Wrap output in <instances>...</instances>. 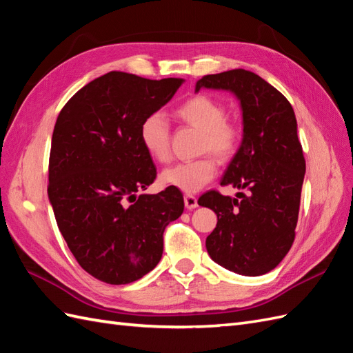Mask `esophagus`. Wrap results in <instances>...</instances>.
<instances>
[{
    "instance_id": "1",
    "label": "esophagus",
    "mask_w": 353,
    "mask_h": 353,
    "mask_svg": "<svg viewBox=\"0 0 353 353\" xmlns=\"http://www.w3.org/2000/svg\"><path fill=\"white\" fill-rule=\"evenodd\" d=\"M185 205H186L188 210L195 209V207L198 205L196 198H195L192 194H186V195H185Z\"/></svg>"
}]
</instances>
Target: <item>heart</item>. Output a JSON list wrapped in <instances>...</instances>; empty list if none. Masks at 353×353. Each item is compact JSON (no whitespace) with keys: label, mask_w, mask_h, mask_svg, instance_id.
<instances>
[{"label":"heart","mask_w":353,"mask_h":353,"mask_svg":"<svg viewBox=\"0 0 353 353\" xmlns=\"http://www.w3.org/2000/svg\"><path fill=\"white\" fill-rule=\"evenodd\" d=\"M174 114L180 122L200 131L198 153H207L201 158L179 162L162 171L159 180L164 186L176 188L183 192H196L213 180L218 171V162H230L240 149L243 131L239 122L227 117V107L210 95H194L180 103ZM139 139L148 155L161 164L171 158L170 123L162 113H150L140 123ZM209 152L214 157L208 155Z\"/></svg>","instance_id":"obj_1"}]
</instances>
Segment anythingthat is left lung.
Returning <instances> with one entry per match:
<instances>
[{
	"label": "left lung",
	"instance_id": "left-lung-1",
	"mask_svg": "<svg viewBox=\"0 0 353 353\" xmlns=\"http://www.w3.org/2000/svg\"><path fill=\"white\" fill-rule=\"evenodd\" d=\"M201 88L227 89L240 99L243 143L221 185L248 191L237 198L218 191L200 196L198 204L218 214L207 252L237 274H265L291 249L300 212L305 161L294 108L274 86L243 68L207 74L196 92Z\"/></svg>",
	"mask_w": 353,
	"mask_h": 353
}]
</instances>
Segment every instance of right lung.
Segmentation results:
<instances>
[{
    "label": "right lung",
    "mask_w": 353,
    "mask_h": 353,
    "mask_svg": "<svg viewBox=\"0 0 353 353\" xmlns=\"http://www.w3.org/2000/svg\"><path fill=\"white\" fill-rule=\"evenodd\" d=\"M182 82L110 71L77 90L58 116L49 200L71 254L101 282L126 285L155 268L165 227L183 213L176 188L137 195L157 179L139 139L140 123Z\"/></svg>",
    "instance_id": "1"
}]
</instances>
